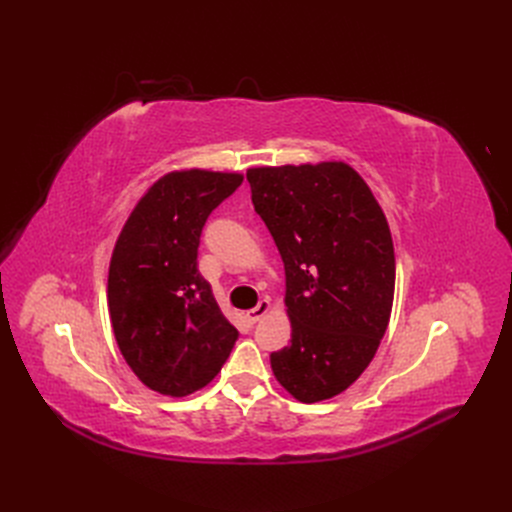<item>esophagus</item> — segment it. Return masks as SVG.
Here are the masks:
<instances>
[{
    "label": "esophagus",
    "instance_id": "1",
    "mask_svg": "<svg viewBox=\"0 0 512 512\" xmlns=\"http://www.w3.org/2000/svg\"><path fill=\"white\" fill-rule=\"evenodd\" d=\"M271 310V302L269 300H260L258 302V306L256 308H252V310H248L246 312V321L250 323V325H254L256 321H260L262 316Z\"/></svg>",
    "mask_w": 512,
    "mask_h": 512
}]
</instances>
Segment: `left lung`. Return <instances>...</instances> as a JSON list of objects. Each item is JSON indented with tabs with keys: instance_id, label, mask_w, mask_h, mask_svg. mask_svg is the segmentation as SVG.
<instances>
[{
	"instance_id": "8db88e82",
	"label": "left lung",
	"mask_w": 512,
	"mask_h": 512,
	"mask_svg": "<svg viewBox=\"0 0 512 512\" xmlns=\"http://www.w3.org/2000/svg\"><path fill=\"white\" fill-rule=\"evenodd\" d=\"M248 181L285 266L291 344L271 354L273 373L304 404L329 400L369 367L392 314L387 218L346 162L258 166Z\"/></svg>"
}]
</instances>
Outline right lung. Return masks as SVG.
<instances>
[{
	"label": "right lung",
	"instance_id": "obj_1",
	"mask_svg": "<svg viewBox=\"0 0 512 512\" xmlns=\"http://www.w3.org/2000/svg\"><path fill=\"white\" fill-rule=\"evenodd\" d=\"M239 173L189 168L160 177L129 214L108 271V308L120 354L143 385L183 398L208 385L237 329L198 271L210 212L241 185Z\"/></svg>",
	"mask_w": 512,
	"mask_h": 512
}]
</instances>
